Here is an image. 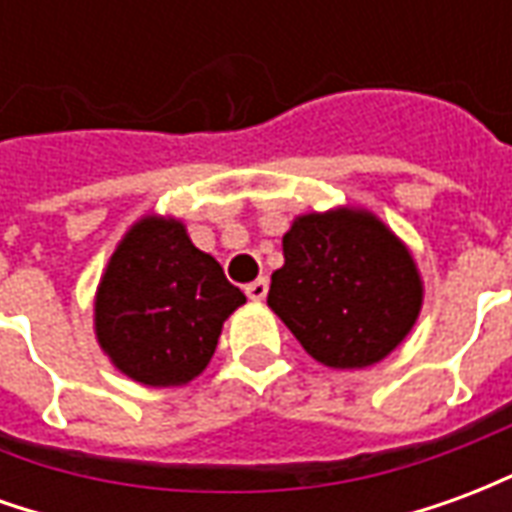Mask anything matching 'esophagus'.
Listing matches in <instances>:
<instances>
[{
    "instance_id": "1",
    "label": "esophagus",
    "mask_w": 512,
    "mask_h": 512,
    "mask_svg": "<svg viewBox=\"0 0 512 512\" xmlns=\"http://www.w3.org/2000/svg\"><path fill=\"white\" fill-rule=\"evenodd\" d=\"M268 293V279H255V282H249L246 285V296L252 301H263Z\"/></svg>"
}]
</instances>
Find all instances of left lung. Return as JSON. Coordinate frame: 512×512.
Returning a JSON list of instances; mask_svg holds the SVG:
<instances>
[{"label":"left lung","instance_id":"left-lung-1","mask_svg":"<svg viewBox=\"0 0 512 512\" xmlns=\"http://www.w3.org/2000/svg\"><path fill=\"white\" fill-rule=\"evenodd\" d=\"M268 307L332 370H362L403 343L422 310L417 260L392 227L356 205L301 213L282 235Z\"/></svg>","mask_w":512,"mask_h":512}]
</instances>
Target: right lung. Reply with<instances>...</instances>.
Masks as SVG:
<instances>
[{"instance_id": "1", "label": "right lung", "mask_w": 512, "mask_h": 512, "mask_svg": "<svg viewBox=\"0 0 512 512\" xmlns=\"http://www.w3.org/2000/svg\"><path fill=\"white\" fill-rule=\"evenodd\" d=\"M246 296L175 216L147 213L120 238L93 301L109 362L142 386H183L211 362L224 321Z\"/></svg>"}]
</instances>
